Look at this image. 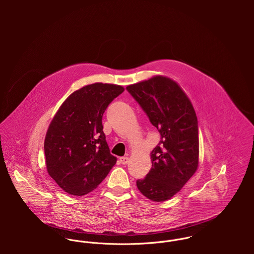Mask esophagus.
Returning a JSON list of instances; mask_svg holds the SVG:
<instances>
[{"instance_id": "1", "label": "esophagus", "mask_w": 254, "mask_h": 254, "mask_svg": "<svg viewBox=\"0 0 254 254\" xmlns=\"http://www.w3.org/2000/svg\"><path fill=\"white\" fill-rule=\"evenodd\" d=\"M119 161H120V163H122V164H128V163H129V158L122 156V157L119 158Z\"/></svg>"}]
</instances>
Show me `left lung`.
Masks as SVG:
<instances>
[{
  "instance_id": "obj_1",
  "label": "left lung",
  "mask_w": 254,
  "mask_h": 254,
  "mask_svg": "<svg viewBox=\"0 0 254 254\" xmlns=\"http://www.w3.org/2000/svg\"><path fill=\"white\" fill-rule=\"evenodd\" d=\"M127 91L157 128L160 141L150 153L152 167L137 180L139 190L156 202L175 195L198 166V126L193 107L172 79L154 76Z\"/></svg>"
}]
</instances>
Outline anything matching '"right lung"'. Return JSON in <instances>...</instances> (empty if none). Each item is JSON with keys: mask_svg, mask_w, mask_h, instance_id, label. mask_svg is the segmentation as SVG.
<instances>
[{"mask_svg": "<svg viewBox=\"0 0 254 254\" xmlns=\"http://www.w3.org/2000/svg\"><path fill=\"white\" fill-rule=\"evenodd\" d=\"M124 88L95 83L72 93L54 116L44 150L49 175L66 192L94 190L116 163L103 131V115Z\"/></svg>", "mask_w": 254, "mask_h": 254, "instance_id": "obj_1", "label": "right lung"}]
</instances>
